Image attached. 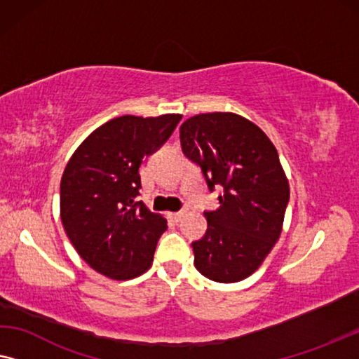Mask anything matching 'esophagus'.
<instances>
[{
    "label": "esophagus",
    "instance_id": "esophagus-1",
    "mask_svg": "<svg viewBox=\"0 0 359 359\" xmlns=\"http://www.w3.org/2000/svg\"><path fill=\"white\" fill-rule=\"evenodd\" d=\"M185 215V211H177V213H170L169 218L174 221V223H179V221L182 219V216Z\"/></svg>",
    "mask_w": 359,
    "mask_h": 359
}]
</instances>
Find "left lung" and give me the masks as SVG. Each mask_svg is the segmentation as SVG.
Segmentation results:
<instances>
[{
    "mask_svg": "<svg viewBox=\"0 0 359 359\" xmlns=\"http://www.w3.org/2000/svg\"><path fill=\"white\" fill-rule=\"evenodd\" d=\"M180 144L201 168L208 190H224L219 208L205 211V236L191 242L196 270L218 283L244 280L278 241L290 201L276 148L255 123L232 112L185 120Z\"/></svg>",
    "mask_w": 359,
    "mask_h": 359,
    "instance_id": "obj_1",
    "label": "left lung"
}]
</instances>
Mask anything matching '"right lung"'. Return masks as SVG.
Segmentation results:
<instances>
[{
  "label": "right lung",
  "instance_id": "obj_1",
  "mask_svg": "<svg viewBox=\"0 0 359 359\" xmlns=\"http://www.w3.org/2000/svg\"><path fill=\"white\" fill-rule=\"evenodd\" d=\"M180 114L123 115L94 130L65 168L60 216L90 269L112 280L144 273L168 221L138 201L140 165L163 146Z\"/></svg>",
  "mask_w": 359,
  "mask_h": 359
}]
</instances>
